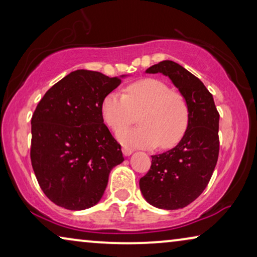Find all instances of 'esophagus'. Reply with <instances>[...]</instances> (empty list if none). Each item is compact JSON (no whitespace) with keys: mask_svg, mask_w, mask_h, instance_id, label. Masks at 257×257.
I'll return each instance as SVG.
<instances>
[{"mask_svg":"<svg viewBox=\"0 0 257 257\" xmlns=\"http://www.w3.org/2000/svg\"><path fill=\"white\" fill-rule=\"evenodd\" d=\"M121 151H122V154H124V156H130V154H132V152H133V150L132 149H130V147H126V146H124L121 149Z\"/></svg>","mask_w":257,"mask_h":257,"instance_id":"34e87169","label":"esophagus"}]
</instances>
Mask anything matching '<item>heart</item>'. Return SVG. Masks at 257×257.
<instances>
[{
  "label": "heart",
  "mask_w": 257,
  "mask_h": 257,
  "mask_svg": "<svg viewBox=\"0 0 257 257\" xmlns=\"http://www.w3.org/2000/svg\"><path fill=\"white\" fill-rule=\"evenodd\" d=\"M101 117L113 131H120L140 114L141 126L123 130L119 142L135 147L167 150L184 138L189 124V108L185 97L156 78H144L125 87V93L110 92L101 101Z\"/></svg>",
  "instance_id": "heart-1"
}]
</instances>
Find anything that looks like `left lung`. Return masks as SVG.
Here are the masks:
<instances>
[{"label": "left lung", "mask_w": 257, "mask_h": 257, "mask_svg": "<svg viewBox=\"0 0 257 257\" xmlns=\"http://www.w3.org/2000/svg\"><path fill=\"white\" fill-rule=\"evenodd\" d=\"M146 72L170 77L187 101L189 124L177 146L152 156L150 171L139 181L140 191L158 208H184L205 191L216 166L220 114L201 80L178 63L163 61Z\"/></svg>", "instance_id": "obj_1"}]
</instances>
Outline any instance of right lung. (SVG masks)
Returning <instances> with one entry per match:
<instances>
[{
	"label": "right lung",
	"mask_w": 257,
	"mask_h": 257,
	"mask_svg": "<svg viewBox=\"0 0 257 257\" xmlns=\"http://www.w3.org/2000/svg\"><path fill=\"white\" fill-rule=\"evenodd\" d=\"M120 83V77L76 70L38 103L31 118V165L57 206L82 210L96 205L111 170L124 161L100 112L101 101Z\"/></svg>",
	"instance_id": "right-lung-1"
}]
</instances>
